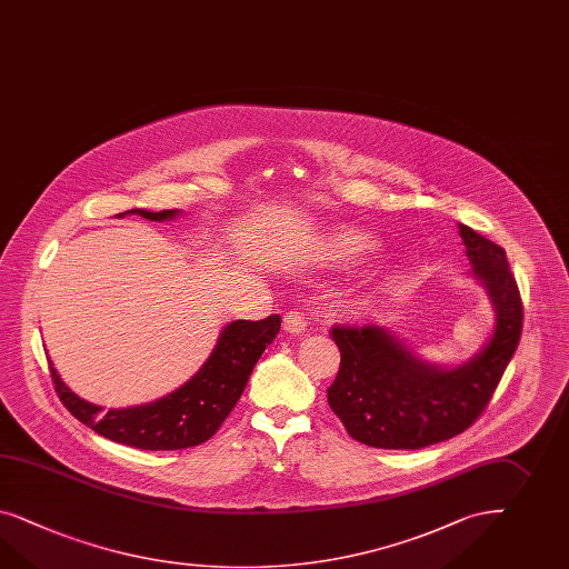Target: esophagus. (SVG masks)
<instances>
[{
    "mask_svg": "<svg viewBox=\"0 0 569 569\" xmlns=\"http://www.w3.org/2000/svg\"><path fill=\"white\" fill-rule=\"evenodd\" d=\"M307 317L298 310H290L286 317H283V331L290 333V336H300L307 331Z\"/></svg>",
    "mask_w": 569,
    "mask_h": 569,
    "instance_id": "esophagus-1",
    "label": "esophagus"
}]
</instances>
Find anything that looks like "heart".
<instances>
[{
  "label": "heart",
  "instance_id": "heart-1",
  "mask_svg": "<svg viewBox=\"0 0 569 569\" xmlns=\"http://www.w3.org/2000/svg\"><path fill=\"white\" fill-rule=\"evenodd\" d=\"M329 252L338 261H362V259H367L369 254L375 252V242L365 233L339 230L329 238Z\"/></svg>",
  "mask_w": 569,
  "mask_h": 569
}]
</instances>
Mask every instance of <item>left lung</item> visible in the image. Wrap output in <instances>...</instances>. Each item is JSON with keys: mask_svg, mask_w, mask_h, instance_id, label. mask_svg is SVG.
Wrapping results in <instances>:
<instances>
[{"mask_svg": "<svg viewBox=\"0 0 569 569\" xmlns=\"http://www.w3.org/2000/svg\"><path fill=\"white\" fill-rule=\"evenodd\" d=\"M466 257L495 310L491 338L458 367L416 356L389 329L336 325L341 362L327 389L350 437L379 449H422L468 429L487 408L522 333V298L506 250L458 223Z\"/></svg>", "mask_w": 569, "mask_h": 569, "instance_id": "8db88e82", "label": "left lung"}]
</instances>
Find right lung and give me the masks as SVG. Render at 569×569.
I'll use <instances>...</instances> for the list:
<instances>
[{"instance_id": "right-lung-1", "label": "right lung", "mask_w": 569, "mask_h": 569, "mask_svg": "<svg viewBox=\"0 0 569 569\" xmlns=\"http://www.w3.org/2000/svg\"><path fill=\"white\" fill-rule=\"evenodd\" d=\"M140 216L149 221H168L180 211L151 213L132 209L118 217ZM281 317L271 315L262 321H231L217 338L216 348L204 365L182 387L168 396L132 408L103 412L101 406L78 398L63 383L49 360L56 391L70 415L109 441L139 447L147 451H173L200 446L216 435L236 401L244 391L248 377L259 362L264 348L276 339Z\"/></svg>"}]
</instances>
